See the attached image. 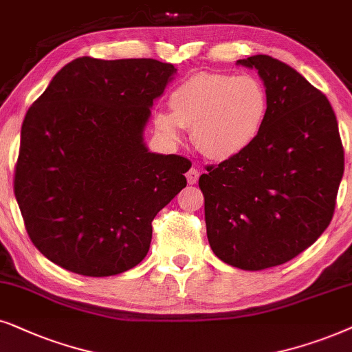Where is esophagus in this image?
Returning <instances> with one entry per match:
<instances>
[{
	"label": "esophagus",
	"mask_w": 352,
	"mask_h": 352,
	"mask_svg": "<svg viewBox=\"0 0 352 352\" xmlns=\"http://www.w3.org/2000/svg\"><path fill=\"white\" fill-rule=\"evenodd\" d=\"M199 179V170L196 167H191L188 172H186V180H188L190 185H195Z\"/></svg>",
	"instance_id": "obj_1"
}]
</instances>
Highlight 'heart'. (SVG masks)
I'll return each instance as SVG.
<instances>
[{
    "mask_svg": "<svg viewBox=\"0 0 352 352\" xmlns=\"http://www.w3.org/2000/svg\"><path fill=\"white\" fill-rule=\"evenodd\" d=\"M170 111L154 114L164 140L179 143L191 129L193 143L206 157L227 161L252 144L269 112V95L254 75L199 72L180 83L168 98Z\"/></svg>",
    "mask_w": 352,
    "mask_h": 352,
    "instance_id": "obj_1",
    "label": "heart"
}]
</instances>
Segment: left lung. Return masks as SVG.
Here are the masks:
<instances>
[{
  "label": "left lung",
  "instance_id": "1",
  "mask_svg": "<svg viewBox=\"0 0 352 352\" xmlns=\"http://www.w3.org/2000/svg\"><path fill=\"white\" fill-rule=\"evenodd\" d=\"M256 69L269 95L257 138L199 177L214 254L243 270L292 261L329 227L344 172L338 122L320 90L265 54L236 60Z\"/></svg>",
  "mask_w": 352,
  "mask_h": 352
}]
</instances>
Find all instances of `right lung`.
Wrapping results in <instances>:
<instances>
[{
	"mask_svg": "<svg viewBox=\"0 0 352 352\" xmlns=\"http://www.w3.org/2000/svg\"><path fill=\"white\" fill-rule=\"evenodd\" d=\"M177 69L156 59L65 64L29 107L14 193L32 243L85 277L133 269L153 219L186 186L191 162L151 153L143 132Z\"/></svg>",
	"mask_w": 352,
	"mask_h": 352,
	"instance_id": "right-lung-1",
	"label": "right lung"
}]
</instances>
